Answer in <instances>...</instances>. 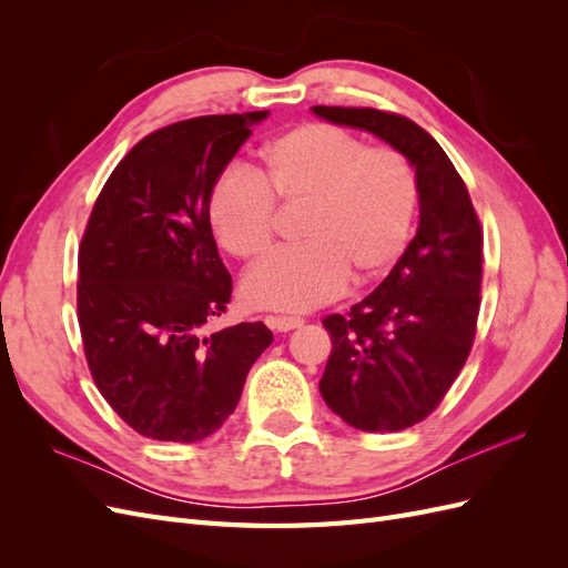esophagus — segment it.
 <instances>
[{
	"label": "esophagus",
	"instance_id": "esophagus-1",
	"mask_svg": "<svg viewBox=\"0 0 568 568\" xmlns=\"http://www.w3.org/2000/svg\"><path fill=\"white\" fill-rule=\"evenodd\" d=\"M265 322L274 332H291V329H298V326H303L301 317H288V315H270Z\"/></svg>",
	"mask_w": 568,
	"mask_h": 568
}]
</instances>
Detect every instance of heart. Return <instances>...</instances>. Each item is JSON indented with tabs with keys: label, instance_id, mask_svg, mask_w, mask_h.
Here are the masks:
<instances>
[{
	"label": "heart",
	"instance_id": "1",
	"mask_svg": "<svg viewBox=\"0 0 568 568\" xmlns=\"http://www.w3.org/2000/svg\"><path fill=\"white\" fill-rule=\"evenodd\" d=\"M277 202L301 209L303 244L253 267L244 296L261 307L307 311L355 284L382 280L407 248L419 180L403 151L365 146L329 123L286 130L261 151V168L232 165L209 194L211 227L239 261H261L277 234Z\"/></svg>",
	"mask_w": 568,
	"mask_h": 568
}]
</instances>
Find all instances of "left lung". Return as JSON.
I'll use <instances>...</instances> for the list:
<instances>
[{
    "instance_id": "1",
    "label": "left lung",
    "mask_w": 568,
    "mask_h": 568,
    "mask_svg": "<svg viewBox=\"0 0 568 568\" xmlns=\"http://www.w3.org/2000/svg\"><path fill=\"white\" fill-rule=\"evenodd\" d=\"M313 111L382 136L419 180V230L400 261L351 313L322 320L332 336L324 403L359 432H403L440 405L471 353L484 232L448 153L415 120L379 109Z\"/></svg>"
}]
</instances>
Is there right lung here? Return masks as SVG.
Wrapping results in <instances>:
<instances>
[{"label":"right lung","instance_id":"right-lung-1","mask_svg":"<svg viewBox=\"0 0 568 568\" xmlns=\"http://www.w3.org/2000/svg\"><path fill=\"white\" fill-rule=\"evenodd\" d=\"M267 111L201 115L146 134L115 165L78 251V322L92 379L140 436L215 434L272 343L263 322L211 332L227 311L209 194Z\"/></svg>","mask_w":568,"mask_h":568}]
</instances>
